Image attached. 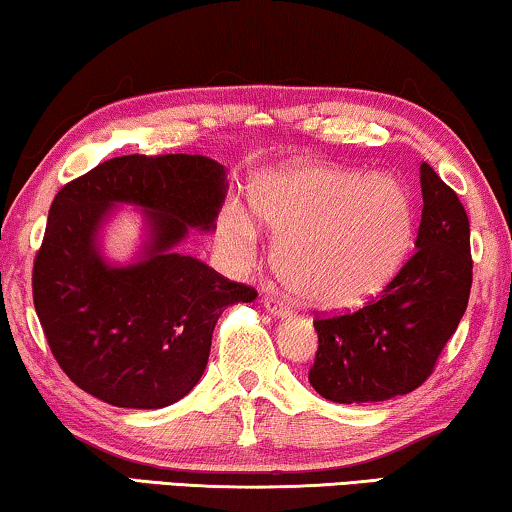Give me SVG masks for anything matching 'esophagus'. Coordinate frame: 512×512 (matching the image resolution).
<instances>
[{
  "instance_id": "esophagus-1",
  "label": "esophagus",
  "mask_w": 512,
  "mask_h": 512,
  "mask_svg": "<svg viewBox=\"0 0 512 512\" xmlns=\"http://www.w3.org/2000/svg\"><path fill=\"white\" fill-rule=\"evenodd\" d=\"M264 308L271 315H278V318H287V315H290V308H287L285 301L273 297V294H266V297H264Z\"/></svg>"
}]
</instances>
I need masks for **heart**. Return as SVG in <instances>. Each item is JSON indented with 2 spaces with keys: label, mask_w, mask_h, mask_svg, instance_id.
<instances>
[{
  "label": "heart",
  "mask_w": 512,
  "mask_h": 512,
  "mask_svg": "<svg viewBox=\"0 0 512 512\" xmlns=\"http://www.w3.org/2000/svg\"><path fill=\"white\" fill-rule=\"evenodd\" d=\"M248 201L280 236L283 283L318 308H348L376 294L397 273L413 234L408 194L385 174L292 164L259 176ZM232 229L243 243L257 236L246 215H234Z\"/></svg>",
  "instance_id": "obj_1"
}]
</instances>
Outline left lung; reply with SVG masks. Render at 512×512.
Listing matches in <instances>:
<instances>
[{"label": "left lung", "mask_w": 512, "mask_h": 512, "mask_svg": "<svg viewBox=\"0 0 512 512\" xmlns=\"http://www.w3.org/2000/svg\"><path fill=\"white\" fill-rule=\"evenodd\" d=\"M420 183L417 248L397 276L362 308L315 315L318 352L308 380L329 401L371 403L417 390L469 306V215L427 162Z\"/></svg>", "instance_id": "8db88e82"}]
</instances>
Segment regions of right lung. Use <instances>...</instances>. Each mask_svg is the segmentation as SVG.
Here are the masks:
<instances>
[{
  "label": "right lung",
  "mask_w": 512,
  "mask_h": 512,
  "mask_svg": "<svg viewBox=\"0 0 512 512\" xmlns=\"http://www.w3.org/2000/svg\"><path fill=\"white\" fill-rule=\"evenodd\" d=\"M227 183L204 155H122L55 194L32 294L55 362L83 392L118 408H164L206 369L215 322L257 299L190 255L187 229H213ZM147 208L151 236L136 265L109 267L94 248L113 203Z\"/></svg>",
  "instance_id": "right-lung-1"
}]
</instances>
